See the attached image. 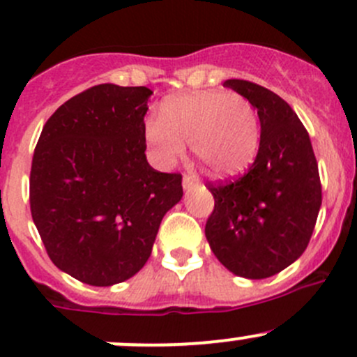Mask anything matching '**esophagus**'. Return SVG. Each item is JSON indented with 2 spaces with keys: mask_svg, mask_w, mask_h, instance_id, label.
Instances as JSON below:
<instances>
[{
  "mask_svg": "<svg viewBox=\"0 0 357 357\" xmlns=\"http://www.w3.org/2000/svg\"><path fill=\"white\" fill-rule=\"evenodd\" d=\"M195 185H199V179H197V176L185 174V178H183V186L188 190V188H192V186H195Z\"/></svg>",
  "mask_w": 357,
  "mask_h": 357,
  "instance_id": "esophagus-1",
  "label": "esophagus"
}]
</instances>
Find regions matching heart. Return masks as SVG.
Returning <instances> with one entry per match:
<instances>
[{"mask_svg": "<svg viewBox=\"0 0 357 357\" xmlns=\"http://www.w3.org/2000/svg\"><path fill=\"white\" fill-rule=\"evenodd\" d=\"M145 136L160 164H174L190 143L211 174L228 178L245 171L257 155L261 124L245 96L197 91L165 100L160 121L146 122Z\"/></svg>", "mask_w": 357, "mask_h": 357, "instance_id": "heart-1", "label": "heart"}]
</instances>
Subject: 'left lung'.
<instances>
[{"instance_id":"1","label":"left lung","mask_w":357,"mask_h":357,"mask_svg":"<svg viewBox=\"0 0 357 357\" xmlns=\"http://www.w3.org/2000/svg\"><path fill=\"white\" fill-rule=\"evenodd\" d=\"M225 86L257 109L261 143L245 174L207 183L214 211L205 236L231 273L269 278L307 248L321 207L318 162L307 129L285 100L243 79H228Z\"/></svg>"}]
</instances>
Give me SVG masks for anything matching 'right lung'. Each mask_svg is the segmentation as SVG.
Returning <instances> with one entry per match:
<instances>
[{"mask_svg":"<svg viewBox=\"0 0 357 357\" xmlns=\"http://www.w3.org/2000/svg\"><path fill=\"white\" fill-rule=\"evenodd\" d=\"M150 95L145 86H93L55 110L36 145L32 221L53 264L88 285L136 275L183 197L179 172L146 162Z\"/></svg>","mask_w":357,"mask_h":357,"instance_id":"obj_1","label":"right lung"}]
</instances>
